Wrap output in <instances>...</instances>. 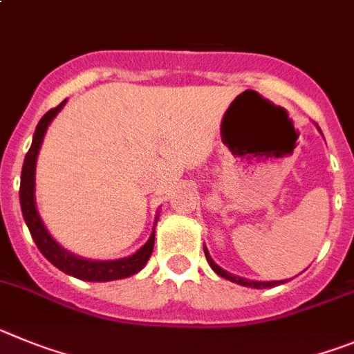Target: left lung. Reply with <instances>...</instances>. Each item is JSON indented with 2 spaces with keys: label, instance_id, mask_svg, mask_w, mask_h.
I'll list each match as a JSON object with an SVG mask.
<instances>
[{
  "label": "left lung",
  "instance_id": "obj_1",
  "mask_svg": "<svg viewBox=\"0 0 354 354\" xmlns=\"http://www.w3.org/2000/svg\"><path fill=\"white\" fill-rule=\"evenodd\" d=\"M205 257H207L208 263H210L212 269L217 272V274L221 276V278L224 279H230V281H233V283H239L242 285V287H251V288H269V287H276V285L279 283H285V281H288V279H283V281H253V279H245V278H241V276H235L232 274V272H228V270H224L223 267H219L217 263L212 260L210 253H208V250L205 248Z\"/></svg>",
  "mask_w": 354,
  "mask_h": 354
}]
</instances>
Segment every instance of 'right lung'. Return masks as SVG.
<instances>
[{"label": "right lung", "mask_w": 354, "mask_h": 354, "mask_svg": "<svg viewBox=\"0 0 354 354\" xmlns=\"http://www.w3.org/2000/svg\"><path fill=\"white\" fill-rule=\"evenodd\" d=\"M67 100L51 109L49 112L44 113V118L39 121L33 133L32 147L28 149L26 156H24L23 171H21V189H19V199H21V210H23L24 223L28 226L30 233H32L33 242L37 244L39 251L48 258L49 262L53 263L57 269L69 276H75L78 279H85V281H112V279L128 278V276L139 272L144 266L147 263L149 257L153 253V245H155V230H153L149 241L140 248L137 253L131 257L119 258V260H87V258L76 257V254L69 253L64 250L62 245L55 241L53 236L49 235L46 230L44 223H42L41 215L37 212L35 207V165L37 156H39V149L44 140L46 130H48L49 122L53 121L60 110L64 109Z\"/></svg>", "instance_id": "add662e5"}]
</instances>
